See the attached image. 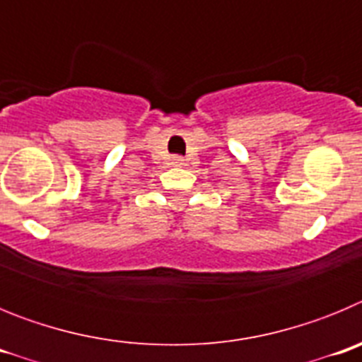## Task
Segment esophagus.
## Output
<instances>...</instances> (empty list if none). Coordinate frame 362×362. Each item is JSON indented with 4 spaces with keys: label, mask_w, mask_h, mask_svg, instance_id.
<instances>
[{
    "label": "esophagus",
    "mask_w": 362,
    "mask_h": 362,
    "mask_svg": "<svg viewBox=\"0 0 362 362\" xmlns=\"http://www.w3.org/2000/svg\"><path fill=\"white\" fill-rule=\"evenodd\" d=\"M172 161H174V165H183V159L181 158H174Z\"/></svg>",
    "instance_id": "34e87169"
}]
</instances>
